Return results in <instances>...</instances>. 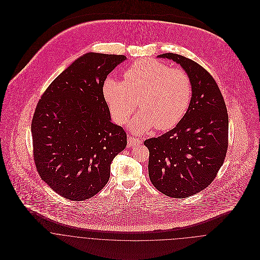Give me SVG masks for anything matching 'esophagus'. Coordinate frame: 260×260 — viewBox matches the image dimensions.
I'll return each mask as SVG.
<instances>
[{
  "mask_svg": "<svg viewBox=\"0 0 260 260\" xmlns=\"http://www.w3.org/2000/svg\"><path fill=\"white\" fill-rule=\"evenodd\" d=\"M142 143V140L139 139V138H136V137H133V136H129L128 137V145L130 147H135V146H138Z\"/></svg>",
  "mask_w": 260,
  "mask_h": 260,
  "instance_id": "34e87169",
  "label": "esophagus"
}]
</instances>
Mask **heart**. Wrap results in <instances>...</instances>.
<instances>
[{"label": "heart", "instance_id": "b5f03b06", "mask_svg": "<svg viewBox=\"0 0 260 260\" xmlns=\"http://www.w3.org/2000/svg\"><path fill=\"white\" fill-rule=\"evenodd\" d=\"M124 81L110 78L103 86V96L112 117L124 124L136 109L139 113L131 122L135 132L166 131L174 128L185 116L193 94L189 75L182 69L152 59H141L124 72Z\"/></svg>", "mask_w": 260, "mask_h": 260}]
</instances>
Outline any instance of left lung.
<instances>
[{
	"mask_svg": "<svg viewBox=\"0 0 260 260\" xmlns=\"http://www.w3.org/2000/svg\"><path fill=\"white\" fill-rule=\"evenodd\" d=\"M189 75L193 94L188 111L175 128L144 141L153 186L173 198L205 189L216 177L228 148V114L222 94L210 73L184 56L165 53Z\"/></svg>",
	"mask_w": 260,
	"mask_h": 260,
	"instance_id": "1",
	"label": "left lung"
}]
</instances>
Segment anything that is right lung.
Wrapping results in <instances>:
<instances>
[{"instance_id":"obj_1","label":"right lung","mask_w":260,"mask_h":260,"mask_svg":"<svg viewBox=\"0 0 260 260\" xmlns=\"http://www.w3.org/2000/svg\"><path fill=\"white\" fill-rule=\"evenodd\" d=\"M124 60V55L85 54L38 102L31 125L34 162L42 180L66 199L86 200L102 190L112 160L127 145L103 96L107 75Z\"/></svg>"}]
</instances>
